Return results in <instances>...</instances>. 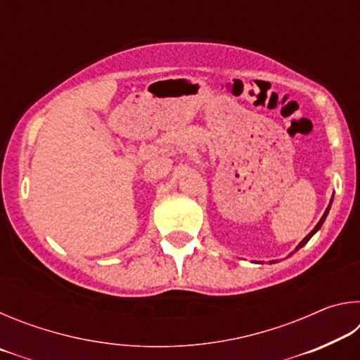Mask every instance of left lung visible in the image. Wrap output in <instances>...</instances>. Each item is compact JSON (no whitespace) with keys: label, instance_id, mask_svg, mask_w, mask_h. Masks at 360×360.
<instances>
[{"label":"left lung","instance_id":"8db88e82","mask_svg":"<svg viewBox=\"0 0 360 360\" xmlns=\"http://www.w3.org/2000/svg\"><path fill=\"white\" fill-rule=\"evenodd\" d=\"M330 203H332V202H330ZM328 210H330V205H328V208L326 210V212H324V216H322V217H321V221L318 222V225H316V227H314V229L311 230V233H309V235L307 236V238H304V240H303V241L300 243V245H298V246H297V249H300L302 246H304V245H307V243L309 241V238H311V236H313V235L316 233V231H318V230L321 229V225H322V224H324V221H326V217H327V212H328Z\"/></svg>","mask_w":360,"mask_h":360}]
</instances>
